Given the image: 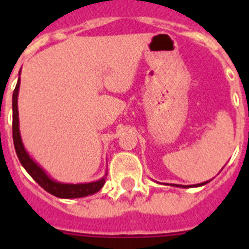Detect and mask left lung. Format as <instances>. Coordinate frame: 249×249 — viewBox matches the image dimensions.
<instances>
[{"mask_svg":"<svg viewBox=\"0 0 249 249\" xmlns=\"http://www.w3.org/2000/svg\"><path fill=\"white\" fill-rule=\"evenodd\" d=\"M206 183V182H204ZM204 183H201V184H204ZM201 184H198V186H201ZM173 186H177V184H173Z\"/></svg>","mask_w":249,"mask_h":249,"instance_id":"1","label":"left lung"}]
</instances>
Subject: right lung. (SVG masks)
<instances>
[{"label": "right lung", "mask_w": 249, "mask_h": 249, "mask_svg": "<svg viewBox=\"0 0 249 249\" xmlns=\"http://www.w3.org/2000/svg\"><path fill=\"white\" fill-rule=\"evenodd\" d=\"M19 89V80L16 85V89L13 91L12 96V135H13V144L16 149L17 157L28 175L34 178L35 181L42 187L43 190L47 191L51 195L59 197V198H80V197H86V196L93 195L98 192L105 184V178L97 182H91V183H82V184H65L58 183V182L51 179L43 169L34 160H31L27 152L25 151V147L22 144L21 136H19L18 129V109H17V96H18Z\"/></svg>", "instance_id": "1"}]
</instances>
